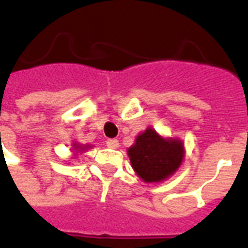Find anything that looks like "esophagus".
<instances>
[{
	"instance_id": "1",
	"label": "esophagus",
	"mask_w": 248,
	"mask_h": 248,
	"mask_svg": "<svg viewBox=\"0 0 248 248\" xmlns=\"http://www.w3.org/2000/svg\"><path fill=\"white\" fill-rule=\"evenodd\" d=\"M107 145L109 148H118L120 147V141L117 140V139H108Z\"/></svg>"
}]
</instances>
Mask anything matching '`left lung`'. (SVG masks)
<instances>
[{"label":"left lung","mask_w":248,"mask_h":248,"mask_svg":"<svg viewBox=\"0 0 248 248\" xmlns=\"http://www.w3.org/2000/svg\"><path fill=\"white\" fill-rule=\"evenodd\" d=\"M128 157L144 182H160L179 168L183 160V145L177 139H162L154 128H147L128 148Z\"/></svg>","instance_id":"8db88e82"}]
</instances>
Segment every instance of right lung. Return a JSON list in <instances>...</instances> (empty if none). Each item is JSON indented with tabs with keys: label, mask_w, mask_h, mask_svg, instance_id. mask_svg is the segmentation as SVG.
Masks as SVG:
<instances>
[{
	"label": "right lung",
	"mask_w": 248,
	"mask_h": 248,
	"mask_svg": "<svg viewBox=\"0 0 248 248\" xmlns=\"http://www.w3.org/2000/svg\"><path fill=\"white\" fill-rule=\"evenodd\" d=\"M80 149H83V148H80Z\"/></svg>",
	"instance_id": "right-lung-1"
}]
</instances>
